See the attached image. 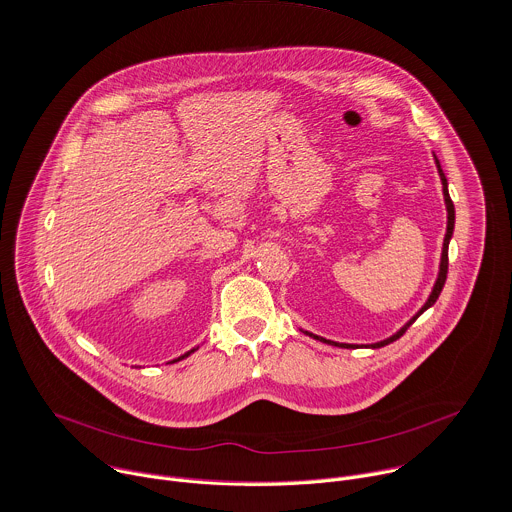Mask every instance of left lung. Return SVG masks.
Segmentation results:
<instances>
[{
  "mask_svg": "<svg viewBox=\"0 0 512 512\" xmlns=\"http://www.w3.org/2000/svg\"><path fill=\"white\" fill-rule=\"evenodd\" d=\"M434 160H436V168H438V175H440V181H442V193H444V205H446V213H448L446 219H448V221H446V235H444V243H442V255H440L438 277H436V281H434V287H432V291H430L426 303H424V305L418 309V313L412 315L394 335H390V337H386V339H382V342H376V344H362V346H358V344H339V342H331V339H325V337H321V335H315V333H311V331H303V329H301L305 335H309V337L317 339V342H323V344H327V346H335V348H346V350L372 348V350H376V348H384V346L396 342V339L402 337V335L406 333V329H408L428 307H432V305L436 303V299H438V295H440V291H442V287H444V283H446V273H448V243H450L452 233H454V205H452L450 195H448V181H446V177H444V173H442V166H440V162H438L436 156H434Z\"/></svg>",
  "mask_w": 512,
  "mask_h": 512,
  "instance_id": "1",
  "label": "left lung"
}]
</instances>
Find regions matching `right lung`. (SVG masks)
<instances>
[{
    "instance_id": "right-lung-1",
    "label": "right lung",
    "mask_w": 512,
    "mask_h": 512,
    "mask_svg": "<svg viewBox=\"0 0 512 512\" xmlns=\"http://www.w3.org/2000/svg\"><path fill=\"white\" fill-rule=\"evenodd\" d=\"M197 350H199V348H193V350H191V352H187V354H183V356H179V358H177V360H173V362H181V360H185V358H189V356H191V354H193V352H197Z\"/></svg>"
}]
</instances>
